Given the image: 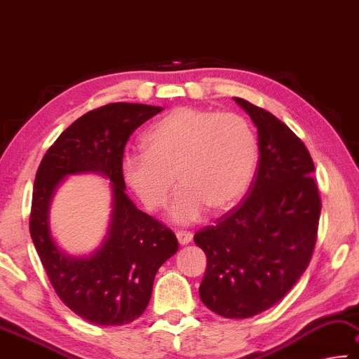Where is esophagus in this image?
I'll return each instance as SVG.
<instances>
[{
	"mask_svg": "<svg viewBox=\"0 0 359 359\" xmlns=\"http://www.w3.org/2000/svg\"><path fill=\"white\" fill-rule=\"evenodd\" d=\"M176 238H178L180 245H187L192 242L194 235H192V232H187V231H178L176 232Z\"/></svg>",
	"mask_w": 359,
	"mask_h": 359,
	"instance_id": "34e87169",
	"label": "esophagus"
}]
</instances>
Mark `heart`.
Instances as JSON below:
<instances>
[{"mask_svg": "<svg viewBox=\"0 0 359 359\" xmlns=\"http://www.w3.org/2000/svg\"><path fill=\"white\" fill-rule=\"evenodd\" d=\"M143 144L144 152L122 158V180L146 210L157 211L178 176L183 187L170 207L178 222L197 221L207 207L215 213L232 208L257 165L256 135L235 113L176 108L146 132Z\"/></svg>", "mask_w": 359, "mask_h": 359, "instance_id": "heart-1", "label": "heart"}]
</instances>
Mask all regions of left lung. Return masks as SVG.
<instances>
[{
    "instance_id": "1",
    "label": "left lung",
    "mask_w": 359,
    "mask_h": 359,
    "mask_svg": "<svg viewBox=\"0 0 359 359\" xmlns=\"http://www.w3.org/2000/svg\"><path fill=\"white\" fill-rule=\"evenodd\" d=\"M233 100L257 127L259 165L243 201L194 242L207 255L202 302L224 318H250L283 299L305 272L321 201L302 140L269 111Z\"/></svg>"
}]
</instances>
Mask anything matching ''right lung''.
Here are the masks:
<instances>
[{"label": "right lung", "mask_w": 359, "mask_h": 359, "mask_svg": "<svg viewBox=\"0 0 359 359\" xmlns=\"http://www.w3.org/2000/svg\"><path fill=\"white\" fill-rule=\"evenodd\" d=\"M161 111L122 102L89 111L47 149L34 178L30 213L34 248L57 296L93 325L122 326L137 320L148 307L158 267L178 251L176 235L135 207L121 176L127 140ZM89 171L111 181L110 231L93 255L72 258L51 238L48 205L68 174Z\"/></svg>", "instance_id": "add662e5"}]
</instances>
